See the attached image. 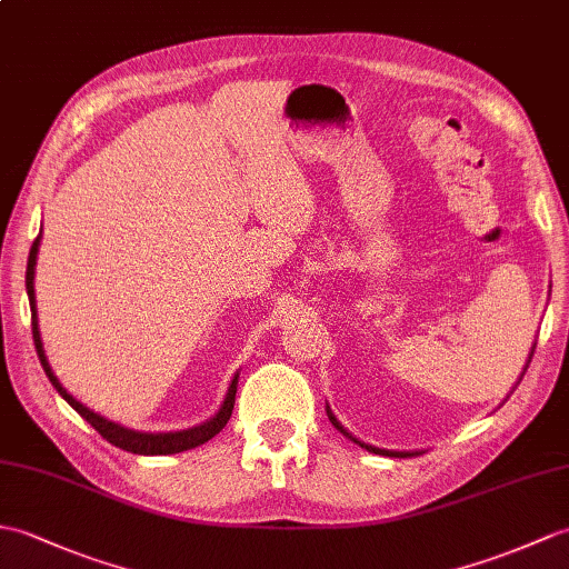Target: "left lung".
<instances>
[{"instance_id": "left-lung-1", "label": "left lung", "mask_w": 569, "mask_h": 569, "mask_svg": "<svg viewBox=\"0 0 569 569\" xmlns=\"http://www.w3.org/2000/svg\"><path fill=\"white\" fill-rule=\"evenodd\" d=\"M536 349V347H533ZM533 349H531V353H528V361H531V356H533ZM526 368H528V363H526ZM526 373V371H523ZM523 373H521V378H523ZM327 417H329V421H332V425L341 431V433H345V436H349V439L351 441H356V443H359L361 448H366V451H371V453H378V456H395V458H407V456H417L415 451H386V448H376V446H368V443H363V441H359V439H353V436L345 429V427H341L339 425V421H337V417L332 415V409H329L327 407Z\"/></svg>"}]
</instances>
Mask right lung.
Returning <instances> with one entry per match:
<instances>
[{"label": "right lung", "mask_w": 569, "mask_h": 569, "mask_svg": "<svg viewBox=\"0 0 569 569\" xmlns=\"http://www.w3.org/2000/svg\"><path fill=\"white\" fill-rule=\"evenodd\" d=\"M38 247H41V232L31 244V252H29V267H26V293H29V302H31V327H33V345L38 351V359H41L43 371L48 376V380L52 382V388H56L62 400H68V405L72 409H77L79 417L87 419L91 427H94L106 441L123 448L128 453H138V456H169V453H181V451H189V448L201 446L206 441L213 439L218 431H222V427L228 425V419L232 415V407H234V392H237V378L240 373H234V378L230 380V388L228 395H224V400L220 405V409L216 412V417H210L208 421L191 429H183V431H167V433H148V431H136V429H126L121 425H116V421H109L106 417L97 415L94 409L84 407L82 402H77L72 395L60 386L58 376L52 373V368L46 359V351H43V341H41V332H38V312H36V290H33V276H36V259H38Z\"/></svg>", "instance_id": "right-lung-1"}]
</instances>
